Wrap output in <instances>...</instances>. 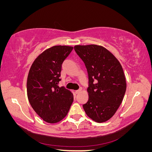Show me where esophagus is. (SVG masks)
I'll use <instances>...</instances> for the list:
<instances>
[{
	"mask_svg": "<svg viewBox=\"0 0 152 152\" xmlns=\"http://www.w3.org/2000/svg\"><path fill=\"white\" fill-rule=\"evenodd\" d=\"M81 89H79V90H77V91H75V94H79V93H80V92L81 91Z\"/></svg>",
	"mask_w": 152,
	"mask_h": 152,
	"instance_id": "1",
	"label": "esophagus"
}]
</instances>
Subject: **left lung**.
<instances>
[{
    "label": "left lung",
    "instance_id": "1",
    "mask_svg": "<svg viewBox=\"0 0 152 152\" xmlns=\"http://www.w3.org/2000/svg\"><path fill=\"white\" fill-rule=\"evenodd\" d=\"M74 49L89 77V99L83 104L84 111L95 122H104L115 113L126 93L122 67L113 54L101 45H77Z\"/></svg>",
    "mask_w": 152,
    "mask_h": 152
}]
</instances>
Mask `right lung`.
<instances>
[{
	"label": "right lung",
	"instance_id": "1",
	"mask_svg": "<svg viewBox=\"0 0 152 152\" xmlns=\"http://www.w3.org/2000/svg\"><path fill=\"white\" fill-rule=\"evenodd\" d=\"M73 47L55 45L41 53L32 64L27 79L29 102L34 111L50 124L66 117L73 101L71 92L58 84L61 65Z\"/></svg>",
	"mask_w": 152,
	"mask_h": 152
}]
</instances>
